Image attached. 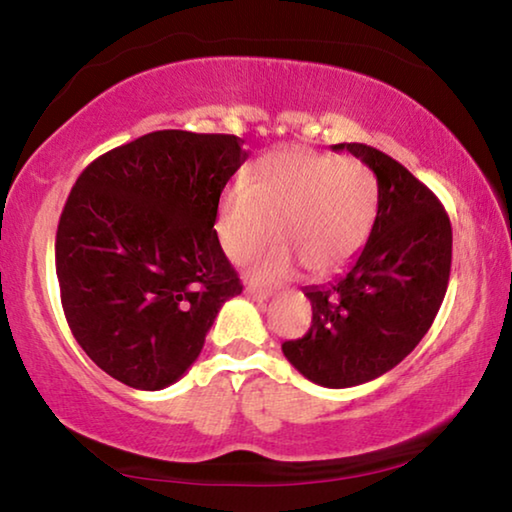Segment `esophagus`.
I'll return each mask as SVG.
<instances>
[{
  "label": "esophagus",
  "instance_id": "obj_1",
  "mask_svg": "<svg viewBox=\"0 0 512 512\" xmlns=\"http://www.w3.org/2000/svg\"><path fill=\"white\" fill-rule=\"evenodd\" d=\"M271 294H273L271 289H264V287H257V285L246 287V296H248V299H253V301H266Z\"/></svg>",
  "mask_w": 512,
  "mask_h": 512
}]
</instances>
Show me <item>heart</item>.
<instances>
[{
    "mask_svg": "<svg viewBox=\"0 0 512 512\" xmlns=\"http://www.w3.org/2000/svg\"><path fill=\"white\" fill-rule=\"evenodd\" d=\"M377 211V183L356 160L280 149L259 160L250 181L236 179L218 204L216 232L232 262H246L276 234L278 243L253 266L276 282L299 262L315 276L347 264L368 239Z\"/></svg>",
    "mask_w": 512,
    "mask_h": 512,
    "instance_id": "heart-1",
    "label": "heart"
}]
</instances>
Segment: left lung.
<instances>
[{
  "instance_id": "left-lung-1",
  "label": "left lung",
  "mask_w": 512,
  "mask_h": 512,
  "mask_svg": "<svg viewBox=\"0 0 512 512\" xmlns=\"http://www.w3.org/2000/svg\"><path fill=\"white\" fill-rule=\"evenodd\" d=\"M377 177V216L368 243L345 273L305 287L312 324L282 354L326 388L365 384L393 370L430 331L451 276L453 230L425 183L368 144L342 142Z\"/></svg>"
}]
</instances>
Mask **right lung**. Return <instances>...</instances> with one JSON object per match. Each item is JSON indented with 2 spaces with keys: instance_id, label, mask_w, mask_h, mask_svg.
Returning <instances> with one entry per match:
<instances>
[{
  "instance_id": "obj_1",
  "label": "right lung",
  "mask_w": 512,
  "mask_h": 512,
  "mask_svg": "<svg viewBox=\"0 0 512 512\" xmlns=\"http://www.w3.org/2000/svg\"><path fill=\"white\" fill-rule=\"evenodd\" d=\"M246 158L236 135L156 131L75 181L55 243L61 305L78 345L121 384L179 381L218 310L241 294L213 225Z\"/></svg>"
}]
</instances>
